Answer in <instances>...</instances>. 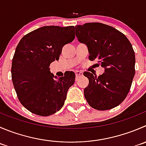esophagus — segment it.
<instances>
[{
    "instance_id": "obj_1",
    "label": "esophagus",
    "mask_w": 146,
    "mask_h": 146,
    "mask_svg": "<svg viewBox=\"0 0 146 146\" xmlns=\"http://www.w3.org/2000/svg\"><path fill=\"white\" fill-rule=\"evenodd\" d=\"M75 73H76V76H77V77H78V76H83V72L79 71V70H76V71L75 72Z\"/></svg>"
}]
</instances>
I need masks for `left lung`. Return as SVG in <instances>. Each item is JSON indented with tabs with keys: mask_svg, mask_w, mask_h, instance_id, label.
<instances>
[{
	"mask_svg": "<svg viewBox=\"0 0 146 146\" xmlns=\"http://www.w3.org/2000/svg\"><path fill=\"white\" fill-rule=\"evenodd\" d=\"M79 42L87 46L89 60L105 69L99 76L89 72L84 96L89 106L99 111L112 109L126 98L135 76V53L127 37L115 28L100 23L75 26Z\"/></svg>",
	"mask_w": 146,
	"mask_h": 146,
	"instance_id": "obj_1",
	"label": "left lung"
}]
</instances>
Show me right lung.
Returning <instances> with one entry per match:
<instances>
[{
	"label": "right lung",
	"mask_w": 146,
	"mask_h": 146,
	"mask_svg": "<svg viewBox=\"0 0 146 146\" xmlns=\"http://www.w3.org/2000/svg\"><path fill=\"white\" fill-rule=\"evenodd\" d=\"M75 27L43 26L24 35L17 46L11 67L14 88L21 104L41 116L61 109L76 75L73 71L57 78L50 63L58 60L62 48L75 38Z\"/></svg>",
	"instance_id": "right-lung-1"
}]
</instances>
